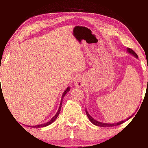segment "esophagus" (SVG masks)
<instances>
[{"mask_svg": "<svg viewBox=\"0 0 148 148\" xmlns=\"http://www.w3.org/2000/svg\"><path fill=\"white\" fill-rule=\"evenodd\" d=\"M74 84L76 87L77 88H81L84 86V79L82 77H77L74 81Z\"/></svg>", "mask_w": 148, "mask_h": 148, "instance_id": "1", "label": "esophagus"}]
</instances>
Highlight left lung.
<instances>
[{
	"label": "left lung",
	"instance_id": "left-lung-1",
	"mask_svg": "<svg viewBox=\"0 0 148 148\" xmlns=\"http://www.w3.org/2000/svg\"><path fill=\"white\" fill-rule=\"evenodd\" d=\"M127 51L128 53H130L131 55H133V56H135V58H138V56L137 55V53H136L135 51H134L133 49H131L130 48H127ZM86 115H87L88 117V119H89L90 121L93 124H95V125L97 126H101V127H110V126H118V125H120V124L124 123V122H126V121H127L129 120V119H130L132 118V117L133 116V115H131V116L128 117V118L125 119V120H122V121H120V122H115V123H103V122H99V121L96 120L95 119H94L89 114V113L88 112V111L86 110Z\"/></svg>",
	"mask_w": 148,
	"mask_h": 148
}]
</instances>
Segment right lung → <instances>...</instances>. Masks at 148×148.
Wrapping results in <instances>:
<instances>
[{
	"label": "right lung",
	"instance_id": "obj_1",
	"mask_svg": "<svg viewBox=\"0 0 148 148\" xmlns=\"http://www.w3.org/2000/svg\"><path fill=\"white\" fill-rule=\"evenodd\" d=\"M70 90V88L67 87V88L64 91V92H63L62 94V98H61V101H60V106H59V108H58V112L56 114V115L54 116L48 122H46V123H43V124H39V125H36V126H28L29 127H31V128H41V127H45V126H47L49 125V124H51L52 122H54V121L56 120V119L58 118V116L59 114H60V109H61V107H62V100H63V98L64 97V96L66 95V94Z\"/></svg>",
	"mask_w": 148,
	"mask_h": 148
}]
</instances>
